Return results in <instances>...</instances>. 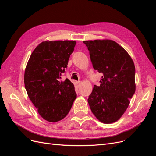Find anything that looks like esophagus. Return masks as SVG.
Returning a JSON list of instances; mask_svg holds the SVG:
<instances>
[{
	"label": "esophagus",
	"mask_w": 156,
	"mask_h": 156,
	"mask_svg": "<svg viewBox=\"0 0 156 156\" xmlns=\"http://www.w3.org/2000/svg\"><path fill=\"white\" fill-rule=\"evenodd\" d=\"M81 83H82V82L81 81H77L76 82V84H77V87H80V85H81Z\"/></svg>",
	"instance_id": "1"
}]
</instances>
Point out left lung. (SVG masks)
<instances>
[{
    "label": "left lung",
    "mask_w": 156,
    "mask_h": 156,
    "mask_svg": "<svg viewBox=\"0 0 156 156\" xmlns=\"http://www.w3.org/2000/svg\"><path fill=\"white\" fill-rule=\"evenodd\" d=\"M93 68L103 73L100 86L94 85L88 99L90 109L102 123L119 120L135 92V68L127 52L111 40L84 41Z\"/></svg>",
    "instance_id": "8db88e82"
}]
</instances>
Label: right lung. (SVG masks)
<instances>
[{
  "label": "right lung",
  "instance_id": "obj_1",
  "mask_svg": "<svg viewBox=\"0 0 156 156\" xmlns=\"http://www.w3.org/2000/svg\"><path fill=\"white\" fill-rule=\"evenodd\" d=\"M76 41H44L33 51L25 71L28 96L39 115L50 122L67 116L77 98L73 84L60 81Z\"/></svg>",
  "mask_w": 156,
  "mask_h": 156
}]
</instances>
